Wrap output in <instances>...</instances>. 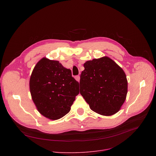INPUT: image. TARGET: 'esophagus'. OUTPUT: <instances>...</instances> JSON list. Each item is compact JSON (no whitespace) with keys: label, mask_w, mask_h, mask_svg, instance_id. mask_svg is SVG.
I'll list each match as a JSON object with an SVG mask.
<instances>
[{"label":"esophagus","mask_w":156,"mask_h":156,"mask_svg":"<svg viewBox=\"0 0 156 156\" xmlns=\"http://www.w3.org/2000/svg\"><path fill=\"white\" fill-rule=\"evenodd\" d=\"M75 79H76V81H78V82H79V81H80V76L79 75L76 76H75Z\"/></svg>","instance_id":"1"}]
</instances>
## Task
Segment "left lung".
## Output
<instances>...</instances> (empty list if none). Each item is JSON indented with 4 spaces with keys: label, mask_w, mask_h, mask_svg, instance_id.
Returning <instances> with one entry per match:
<instances>
[{
    "label": "left lung",
    "mask_w": 156,
    "mask_h": 156,
    "mask_svg": "<svg viewBox=\"0 0 156 156\" xmlns=\"http://www.w3.org/2000/svg\"><path fill=\"white\" fill-rule=\"evenodd\" d=\"M81 72L80 91L93 111L111 116L126 100L128 81L122 69L108 57L87 61Z\"/></svg>",
    "instance_id": "left-lung-1"
}]
</instances>
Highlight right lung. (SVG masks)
<instances>
[{
    "mask_svg": "<svg viewBox=\"0 0 156 156\" xmlns=\"http://www.w3.org/2000/svg\"><path fill=\"white\" fill-rule=\"evenodd\" d=\"M30 90L38 112L47 118L56 120L70 111L79 94V83L69 69L59 61L44 57L32 71Z\"/></svg>",
    "mask_w": 156,
    "mask_h": 156,
    "instance_id": "right-lung-1",
    "label": "right lung"
}]
</instances>
